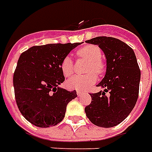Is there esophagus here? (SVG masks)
Here are the masks:
<instances>
[{
	"label": "esophagus",
	"mask_w": 152,
	"mask_h": 152,
	"mask_svg": "<svg viewBox=\"0 0 152 152\" xmlns=\"http://www.w3.org/2000/svg\"><path fill=\"white\" fill-rule=\"evenodd\" d=\"M77 94H78V96H81L82 94H83V91H81V90H77Z\"/></svg>",
	"instance_id": "obj_1"
}]
</instances>
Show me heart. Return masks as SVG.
<instances>
[{"label":"heart","mask_w":152,"mask_h":152,"mask_svg":"<svg viewBox=\"0 0 152 152\" xmlns=\"http://www.w3.org/2000/svg\"><path fill=\"white\" fill-rule=\"evenodd\" d=\"M77 55L89 62L88 71L90 72L85 75H75L67 81V85L72 89H85L91 86L96 80V74H101L104 70V64L101 61L102 52L95 45H88L81 48L77 51ZM60 69L65 77H69L74 73V64L69 57L64 58L60 64Z\"/></svg>","instance_id":"b5f03b06"}]
</instances>
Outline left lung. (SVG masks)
<instances>
[{
  "mask_svg": "<svg viewBox=\"0 0 152 152\" xmlns=\"http://www.w3.org/2000/svg\"><path fill=\"white\" fill-rule=\"evenodd\" d=\"M86 42L98 45L104 52L106 72L97 84L104 90L90 94L92 101L84 110L94 125L113 127L130 115L137 101L140 71L136 57L130 46L115 37H97Z\"/></svg>",
  "mask_w": 152,
  "mask_h": 152,
  "instance_id": "obj_1",
  "label": "left lung"
}]
</instances>
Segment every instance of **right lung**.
Returning <instances> with one entry per match:
<instances>
[{
  "label": "right lung",
  "instance_id": "add662e5",
  "mask_svg": "<svg viewBox=\"0 0 152 152\" xmlns=\"http://www.w3.org/2000/svg\"><path fill=\"white\" fill-rule=\"evenodd\" d=\"M82 43L34 46L21 54L13 75L15 98L21 115L32 125L47 128L63 121L77 92L58 86L65 79L60 64Z\"/></svg>",
  "mask_w": 152,
  "mask_h": 152
}]
</instances>
